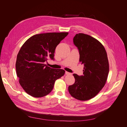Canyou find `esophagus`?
<instances>
[{
  "label": "esophagus",
  "mask_w": 127,
  "mask_h": 127,
  "mask_svg": "<svg viewBox=\"0 0 127 127\" xmlns=\"http://www.w3.org/2000/svg\"><path fill=\"white\" fill-rule=\"evenodd\" d=\"M65 74H66V75H71V73L69 72H68V71H66V72H65Z\"/></svg>",
  "instance_id": "esophagus-1"
}]
</instances>
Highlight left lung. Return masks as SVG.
I'll use <instances>...</instances> for the list:
<instances>
[{"label":"left lung","instance_id":"8db88e82","mask_svg":"<svg viewBox=\"0 0 127 127\" xmlns=\"http://www.w3.org/2000/svg\"><path fill=\"white\" fill-rule=\"evenodd\" d=\"M73 41L79 50L84 72L82 76L73 74L75 82L68 87V91L77 99L89 100L100 92L106 82L109 72L107 53L100 42L87 34H76Z\"/></svg>","mask_w":127,"mask_h":127}]
</instances>
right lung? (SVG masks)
Masks as SVG:
<instances>
[{"instance_id":"right-lung-1","label":"right lung","mask_w":127,"mask_h":127,"mask_svg":"<svg viewBox=\"0 0 127 127\" xmlns=\"http://www.w3.org/2000/svg\"><path fill=\"white\" fill-rule=\"evenodd\" d=\"M68 32L35 34L23 44L17 56L16 70L19 83L27 93L41 97L52 91L56 80L65 71L53 69L44 64L48 58H54L56 48Z\"/></svg>"}]
</instances>
